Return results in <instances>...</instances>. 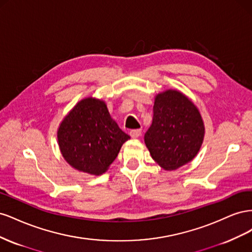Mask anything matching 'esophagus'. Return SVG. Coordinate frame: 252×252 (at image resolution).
Segmentation results:
<instances>
[{"label": "esophagus", "instance_id": "esophagus-1", "mask_svg": "<svg viewBox=\"0 0 252 252\" xmlns=\"http://www.w3.org/2000/svg\"><path fill=\"white\" fill-rule=\"evenodd\" d=\"M142 133V130L141 129H132V130H130V132H129V134H130L131 138L135 139V138H139V136L141 135Z\"/></svg>", "mask_w": 252, "mask_h": 252}]
</instances>
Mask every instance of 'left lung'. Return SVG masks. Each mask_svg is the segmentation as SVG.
<instances>
[{
  "instance_id": "left-lung-1",
  "label": "left lung",
  "mask_w": 252,
  "mask_h": 252,
  "mask_svg": "<svg viewBox=\"0 0 252 252\" xmlns=\"http://www.w3.org/2000/svg\"><path fill=\"white\" fill-rule=\"evenodd\" d=\"M201 113L189 97L177 89L155 96L154 119L144 141L151 158L165 170H175L191 162L204 141Z\"/></svg>"
}]
</instances>
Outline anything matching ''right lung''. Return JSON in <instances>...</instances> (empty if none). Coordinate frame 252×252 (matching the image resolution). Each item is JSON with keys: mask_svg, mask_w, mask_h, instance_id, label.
Instances as JSON below:
<instances>
[{"mask_svg": "<svg viewBox=\"0 0 252 252\" xmlns=\"http://www.w3.org/2000/svg\"><path fill=\"white\" fill-rule=\"evenodd\" d=\"M58 144L65 161L79 171L100 175L108 170L122 145L130 139L100 98L84 97L58 128Z\"/></svg>", "mask_w": 252, "mask_h": 252, "instance_id": "1", "label": "right lung"}]
</instances>
